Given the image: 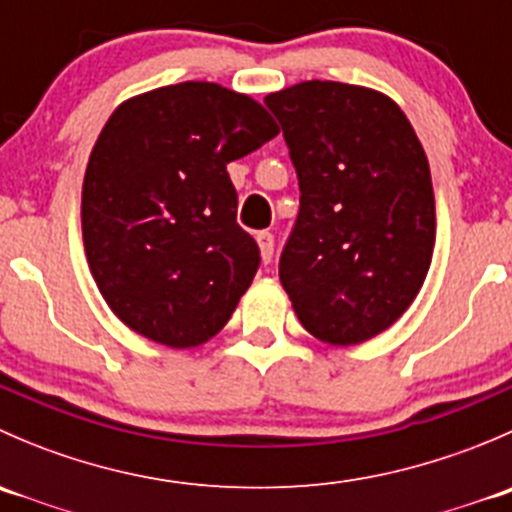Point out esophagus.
Segmentation results:
<instances>
[{
    "mask_svg": "<svg viewBox=\"0 0 512 512\" xmlns=\"http://www.w3.org/2000/svg\"><path fill=\"white\" fill-rule=\"evenodd\" d=\"M257 245H260L262 262H272V252H275V237L272 232H257Z\"/></svg>",
    "mask_w": 512,
    "mask_h": 512,
    "instance_id": "1",
    "label": "esophagus"
}]
</instances>
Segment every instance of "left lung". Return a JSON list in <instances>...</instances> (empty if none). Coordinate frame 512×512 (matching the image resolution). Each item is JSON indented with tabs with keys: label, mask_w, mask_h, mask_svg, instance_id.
Instances as JSON below:
<instances>
[{
	"label": "left lung",
	"mask_w": 512,
	"mask_h": 512,
	"mask_svg": "<svg viewBox=\"0 0 512 512\" xmlns=\"http://www.w3.org/2000/svg\"><path fill=\"white\" fill-rule=\"evenodd\" d=\"M299 180V215L280 280L322 342L361 344L389 329L421 289L436 242L431 170L389 96L302 81L265 98Z\"/></svg>",
	"instance_id": "1"
}]
</instances>
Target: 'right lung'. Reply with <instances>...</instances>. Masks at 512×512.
Listing matches in <instances>:
<instances>
[{
	"instance_id": "obj_1",
	"label": "right lung",
	"mask_w": 512,
	"mask_h": 512,
	"mask_svg": "<svg viewBox=\"0 0 512 512\" xmlns=\"http://www.w3.org/2000/svg\"><path fill=\"white\" fill-rule=\"evenodd\" d=\"M280 133L250 96L183 81L123 101L84 175L91 275L133 332L173 349L225 327L260 267L227 163Z\"/></svg>"
}]
</instances>
